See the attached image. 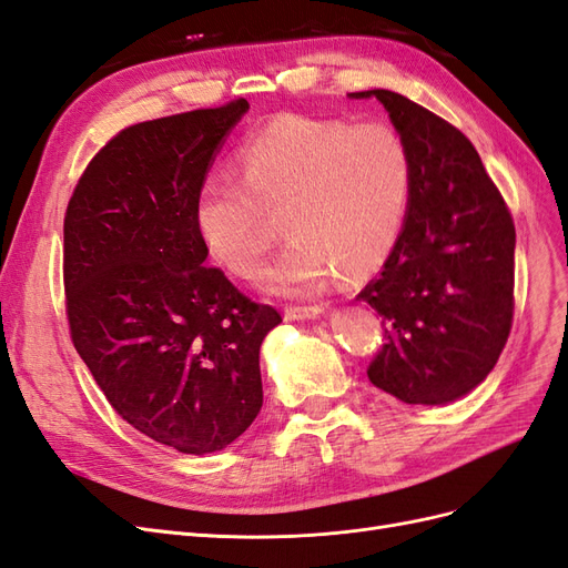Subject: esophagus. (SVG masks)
<instances>
[{"mask_svg":"<svg viewBox=\"0 0 568 568\" xmlns=\"http://www.w3.org/2000/svg\"><path fill=\"white\" fill-rule=\"evenodd\" d=\"M324 313L322 305H288L284 315L286 320H313Z\"/></svg>","mask_w":568,"mask_h":568,"instance_id":"1","label":"esophagus"}]
</instances>
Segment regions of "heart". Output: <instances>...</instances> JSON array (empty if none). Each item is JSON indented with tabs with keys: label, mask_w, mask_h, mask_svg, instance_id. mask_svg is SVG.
<instances>
[{
	"label": "heart",
	"mask_w": 568,
	"mask_h": 568,
	"mask_svg": "<svg viewBox=\"0 0 568 568\" xmlns=\"http://www.w3.org/2000/svg\"><path fill=\"white\" fill-rule=\"evenodd\" d=\"M236 173L199 184L196 232L222 267L251 277L280 215L288 239L261 284L284 296L320 288L334 267L348 277L382 267L400 242L415 182L405 136L386 120L296 113L253 132L236 151Z\"/></svg>",
	"instance_id": "heart-1"
}]
</instances>
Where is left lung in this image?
<instances>
[{
  "label": "left lung",
  "instance_id": "left-lung-1",
  "mask_svg": "<svg viewBox=\"0 0 568 568\" xmlns=\"http://www.w3.org/2000/svg\"><path fill=\"white\" fill-rule=\"evenodd\" d=\"M376 97L412 153L409 213L384 270L357 294L382 315L369 382L409 405H445L486 379L514 317V220L474 144L390 90Z\"/></svg>",
  "mask_w": 568,
  "mask_h": 568
}]
</instances>
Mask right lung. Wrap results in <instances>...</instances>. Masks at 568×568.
Instances as JSON below:
<instances>
[{
	"instance_id": "obj_1",
	"label": "right lung",
	"mask_w": 568,
	"mask_h": 568,
	"mask_svg": "<svg viewBox=\"0 0 568 568\" xmlns=\"http://www.w3.org/2000/svg\"><path fill=\"white\" fill-rule=\"evenodd\" d=\"M246 99L120 130L63 220L65 317L111 407L186 455L227 448L263 407L261 343L282 315L205 263L199 184Z\"/></svg>"
}]
</instances>
